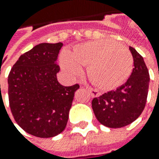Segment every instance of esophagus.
I'll return each instance as SVG.
<instances>
[{
  "mask_svg": "<svg viewBox=\"0 0 159 159\" xmlns=\"http://www.w3.org/2000/svg\"><path fill=\"white\" fill-rule=\"evenodd\" d=\"M86 89H87L89 91V93L91 94V95H92V96H94V97H96V96H100V95H101V93H100L98 90H96V89H94L89 87V86H87Z\"/></svg>",
  "mask_w": 159,
  "mask_h": 159,
  "instance_id": "obj_1",
  "label": "esophagus"
}]
</instances>
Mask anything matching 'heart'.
<instances>
[{"mask_svg": "<svg viewBox=\"0 0 159 159\" xmlns=\"http://www.w3.org/2000/svg\"><path fill=\"white\" fill-rule=\"evenodd\" d=\"M60 64L71 78L79 76L83 67L88 66V76L93 83L103 89H114L129 77L134 58L125 45L104 39L82 43L71 53L64 52Z\"/></svg>", "mask_w": 159, "mask_h": 159, "instance_id": "obj_1", "label": "heart"}]
</instances>
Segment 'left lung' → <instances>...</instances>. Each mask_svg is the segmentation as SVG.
Returning a JSON list of instances; mask_svg holds the SVG:
<instances>
[{
    "instance_id": "obj_1",
    "label": "left lung",
    "mask_w": 159,
    "mask_h": 159,
    "mask_svg": "<svg viewBox=\"0 0 159 159\" xmlns=\"http://www.w3.org/2000/svg\"><path fill=\"white\" fill-rule=\"evenodd\" d=\"M129 50L134 67L126 83L92 101L95 117L107 127L120 128L131 124L141 114L146 103L149 71L141 55L131 46Z\"/></svg>"
}]
</instances>
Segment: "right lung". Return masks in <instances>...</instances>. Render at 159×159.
Here are the masks:
<instances>
[{
  "label": "right lung",
  "mask_w": 159,
  "mask_h": 159,
  "mask_svg": "<svg viewBox=\"0 0 159 159\" xmlns=\"http://www.w3.org/2000/svg\"><path fill=\"white\" fill-rule=\"evenodd\" d=\"M63 44L42 43L24 53L8 75V98L15 121L27 134L52 138L66 127L78 84L65 87L57 79Z\"/></svg>",
  "instance_id": "add662e5"
}]
</instances>
